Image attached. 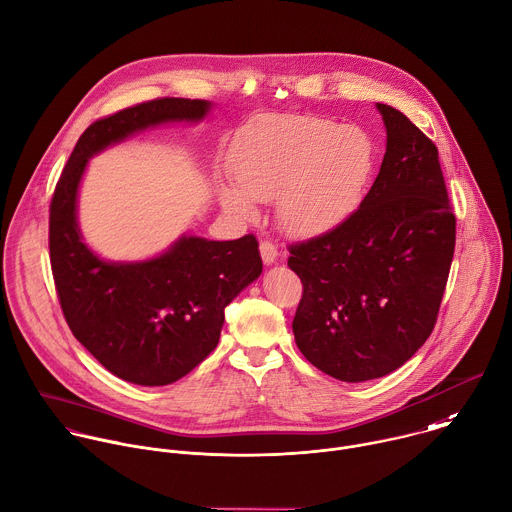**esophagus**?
Here are the masks:
<instances>
[{"label": "esophagus", "mask_w": 512, "mask_h": 512, "mask_svg": "<svg viewBox=\"0 0 512 512\" xmlns=\"http://www.w3.org/2000/svg\"><path fill=\"white\" fill-rule=\"evenodd\" d=\"M261 257H263V263L265 265H271V263H275L277 261V257H279V249H277V245L275 243H271V241H261Z\"/></svg>", "instance_id": "1"}]
</instances>
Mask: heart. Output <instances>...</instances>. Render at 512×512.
<instances>
[{"instance_id":"1","label":"heart","mask_w":512,"mask_h":512,"mask_svg":"<svg viewBox=\"0 0 512 512\" xmlns=\"http://www.w3.org/2000/svg\"><path fill=\"white\" fill-rule=\"evenodd\" d=\"M375 165L371 137L329 119L285 115L255 125L231 155L237 187H221L227 211L253 217L257 201L279 197V219L295 235L341 223L361 201Z\"/></svg>"}]
</instances>
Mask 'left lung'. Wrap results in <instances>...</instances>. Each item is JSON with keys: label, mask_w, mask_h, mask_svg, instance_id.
<instances>
[{"label": "left lung", "mask_w": 512, "mask_h": 512, "mask_svg": "<svg viewBox=\"0 0 512 512\" xmlns=\"http://www.w3.org/2000/svg\"><path fill=\"white\" fill-rule=\"evenodd\" d=\"M387 127L381 171L345 221L289 245L303 283L293 333L319 371L347 383L393 373L435 329L457 219L437 145L399 109L377 103Z\"/></svg>", "instance_id": "1"}]
</instances>
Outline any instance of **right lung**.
I'll return each instance as SVG.
<instances>
[{
    "label": "right lung",
    "mask_w": 512,
    "mask_h": 512,
    "mask_svg": "<svg viewBox=\"0 0 512 512\" xmlns=\"http://www.w3.org/2000/svg\"><path fill=\"white\" fill-rule=\"evenodd\" d=\"M205 99L159 97L93 121L77 139L49 205V261L73 337L115 377L161 387L191 373L217 347L225 307L261 271L255 235L235 241L183 237L143 263H107L79 237L77 187L87 159L129 133L197 121Z\"/></svg>",
    "instance_id": "1"
}]
</instances>
